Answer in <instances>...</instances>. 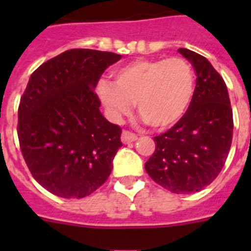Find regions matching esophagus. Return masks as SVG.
Masks as SVG:
<instances>
[{"label": "esophagus", "mask_w": 251, "mask_h": 251, "mask_svg": "<svg viewBox=\"0 0 251 251\" xmlns=\"http://www.w3.org/2000/svg\"><path fill=\"white\" fill-rule=\"evenodd\" d=\"M137 135L134 133H130V131H127V130H124L121 134V141L124 145H129V143H131V142H135L137 141Z\"/></svg>", "instance_id": "1"}]
</instances>
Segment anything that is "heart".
I'll return each instance as SVG.
<instances>
[{
  "instance_id": "heart-1",
  "label": "heart",
  "mask_w": 251,
  "mask_h": 251,
  "mask_svg": "<svg viewBox=\"0 0 251 251\" xmlns=\"http://www.w3.org/2000/svg\"><path fill=\"white\" fill-rule=\"evenodd\" d=\"M114 83L100 80L96 92L113 121L129 114L133 102L153 129L165 130L182 120L194 96L193 69L182 58L135 60L113 73Z\"/></svg>"
}]
</instances>
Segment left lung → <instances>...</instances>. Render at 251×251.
Masks as SVG:
<instances>
[{"mask_svg":"<svg viewBox=\"0 0 251 251\" xmlns=\"http://www.w3.org/2000/svg\"><path fill=\"white\" fill-rule=\"evenodd\" d=\"M178 52L197 74L194 96L182 120L153 138L156 149L145 168L167 190L190 194L210 185L224 167L232 145L233 113L226 82L210 61L186 48Z\"/></svg>","mask_w":251,"mask_h":251,"instance_id":"1","label":"left lung"}]
</instances>
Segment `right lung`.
Instances as JSON below:
<instances>
[{
    "label": "right lung",
    "mask_w": 251,
    "mask_h": 251,
    "mask_svg": "<svg viewBox=\"0 0 251 251\" xmlns=\"http://www.w3.org/2000/svg\"><path fill=\"white\" fill-rule=\"evenodd\" d=\"M121 54L70 49L32 73L18 109V138L33 178L61 198H84L109 177L121 127L100 112L95 87Z\"/></svg>",
    "instance_id": "obj_1"
}]
</instances>
